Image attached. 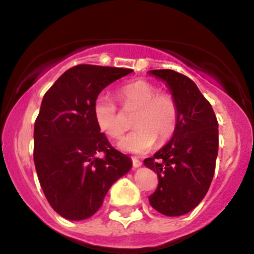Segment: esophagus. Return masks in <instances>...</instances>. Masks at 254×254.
Wrapping results in <instances>:
<instances>
[{
  "mask_svg": "<svg viewBox=\"0 0 254 254\" xmlns=\"http://www.w3.org/2000/svg\"><path fill=\"white\" fill-rule=\"evenodd\" d=\"M141 160H138V159H136V158H133L132 159V165H133V168H138V167H141Z\"/></svg>",
  "mask_w": 254,
  "mask_h": 254,
  "instance_id": "1",
  "label": "esophagus"
}]
</instances>
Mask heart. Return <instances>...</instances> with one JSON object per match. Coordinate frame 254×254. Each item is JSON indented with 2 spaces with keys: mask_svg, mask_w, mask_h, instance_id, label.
<instances>
[{
  "mask_svg": "<svg viewBox=\"0 0 254 254\" xmlns=\"http://www.w3.org/2000/svg\"><path fill=\"white\" fill-rule=\"evenodd\" d=\"M151 82L136 80L121 86L118 100L125 109H136L132 125L136 128L118 142L120 149L132 154H145L154 147L156 140L167 142L176 132L179 109L169 93H158ZM94 120L108 137L118 138L126 129L118 108L111 98L100 95L93 107Z\"/></svg>",
  "mask_w": 254,
  "mask_h": 254,
  "instance_id": "obj_1",
  "label": "heart"
}]
</instances>
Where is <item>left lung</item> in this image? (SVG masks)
I'll return each mask as SVG.
<instances>
[{"label":"left lung","mask_w":254,"mask_h":254,"mask_svg":"<svg viewBox=\"0 0 254 254\" xmlns=\"http://www.w3.org/2000/svg\"><path fill=\"white\" fill-rule=\"evenodd\" d=\"M163 80L179 109L173 137L154 156L143 160L158 174L150 205L167 216H181L203 199L215 173L219 129L214 109L192 80L173 69H151Z\"/></svg>","instance_id":"1"}]
</instances>
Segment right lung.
Returning a JSON list of instances; mask_svg holds the SVG:
<instances>
[{
    "label": "right lung",
    "mask_w": 254,
    "mask_h": 254,
    "mask_svg": "<svg viewBox=\"0 0 254 254\" xmlns=\"http://www.w3.org/2000/svg\"><path fill=\"white\" fill-rule=\"evenodd\" d=\"M129 68L77 64L46 93L34 125V163L52 208L68 220L93 216L117 179L132 168L94 120L100 91ZM102 152L103 158L97 154Z\"/></svg>",
    "instance_id": "add662e5"
}]
</instances>
